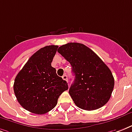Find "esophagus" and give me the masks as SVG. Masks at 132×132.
Here are the masks:
<instances>
[{
	"mask_svg": "<svg viewBox=\"0 0 132 132\" xmlns=\"http://www.w3.org/2000/svg\"><path fill=\"white\" fill-rule=\"evenodd\" d=\"M62 79L65 80V81H68V76L66 75H64L62 76Z\"/></svg>",
	"mask_w": 132,
	"mask_h": 132,
	"instance_id": "34e87169",
	"label": "esophagus"
}]
</instances>
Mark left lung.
Here are the masks:
<instances>
[{"label": "left lung", "mask_w": 132, "mask_h": 132, "mask_svg": "<svg viewBox=\"0 0 132 132\" xmlns=\"http://www.w3.org/2000/svg\"><path fill=\"white\" fill-rule=\"evenodd\" d=\"M60 53L72 66L75 80L69 89L76 106L92 111L107 103L114 86L111 71L93 50L82 44L60 46Z\"/></svg>", "instance_id": "left-lung-1"}]
</instances>
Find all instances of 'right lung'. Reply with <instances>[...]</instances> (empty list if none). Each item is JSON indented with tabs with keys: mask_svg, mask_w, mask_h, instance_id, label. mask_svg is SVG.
<instances>
[{
	"mask_svg": "<svg viewBox=\"0 0 132 132\" xmlns=\"http://www.w3.org/2000/svg\"><path fill=\"white\" fill-rule=\"evenodd\" d=\"M58 46H47L31 56L14 79V90L25 109L44 114L57 104L59 95L68 90L67 82L51 66Z\"/></svg>",
	"mask_w": 132,
	"mask_h": 132,
	"instance_id": "1",
	"label": "right lung"
}]
</instances>
